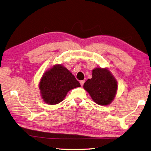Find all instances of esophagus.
Listing matches in <instances>:
<instances>
[{"mask_svg": "<svg viewBox=\"0 0 151 151\" xmlns=\"http://www.w3.org/2000/svg\"><path fill=\"white\" fill-rule=\"evenodd\" d=\"M84 82H85V81H80V83H81V85L82 86L83 85H84Z\"/></svg>", "mask_w": 151, "mask_h": 151, "instance_id": "1", "label": "esophagus"}]
</instances>
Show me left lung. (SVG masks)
Instances as JSON below:
<instances>
[{"mask_svg":"<svg viewBox=\"0 0 151 151\" xmlns=\"http://www.w3.org/2000/svg\"><path fill=\"white\" fill-rule=\"evenodd\" d=\"M83 88L95 103L101 106L110 104L117 92V82L108 67H95L92 78L84 83Z\"/></svg>","mask_w":151,"mask_h":151,"instance_id":"1","label":"left lung"}]
</instances>
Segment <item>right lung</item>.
<instances>
[{
  "label": "right lung",
  "mask_w": 151,
  "mask_h": 151,
  "mask_svg": "<svg viewBox=\"0 0 151 151\" xmlns=\"http://www.w3.org/2000/svg\"><path fill=\"white\" fill-rule=\"evenodd\" d=\"M78 87L79 82L62 64H56L47 70L39 82L41 97L50 105L60 103L70 90Z\"/></svg>",
  "instance_id": "add662e5"
}]
</instances>
